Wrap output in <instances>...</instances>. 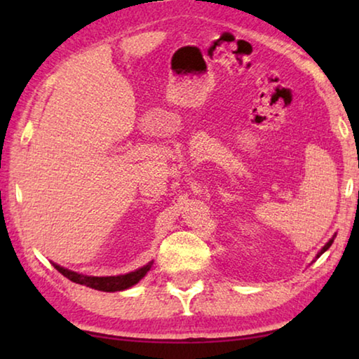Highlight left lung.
Returning a JSON list of instances; mask_svg holds the SVG:
<instances>
[{
	"label": "left lung",
	"mask_w": 359,
	"mask_h": 359,
	"mask_svg": "<svg viewBox=\"0 0 359 359\" xmlns=\"http://www.w3.org/2000/svg\"><path fill=\"white\" fill-rule=\"evenodd\" d=\"M332 242H334V238H332V239H330V242H327V244H326V245H325L323 248H321V250H320V253L317 255V258L320 257V255H321V253H325V252L327 250V248H330V247H331V244H332Z\"/></svg>",
	"instance_id": "obj_1"
}]
</instances>
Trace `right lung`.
<instances>
[{
	"label": "right lung",
	"instance_id": "add662e5",
	"mask_svg": "<svg viewBox=\"0 0 359 359\" xmlns=\"http://www.w3.org/2000/svg\"><path fill=\"white\" fill-rule=\"evenodd\" d=\"M53 267L60 272V274H63L66 278H69L71 282L74 283H81L85 285V287H90V288H95V290H100V291H121V290H126L133 287V285H136L141 278L147 274L151 267V263H149L147 266L141 267V269H137L135 272H130V274H125V276H117V277H90V276H83V274H77L74 271H69V269H65V267L58 266L55 263H52Z\"/></svg>",
	"mask_w": 359,
	"mask_h": 359
}]
</instances>
